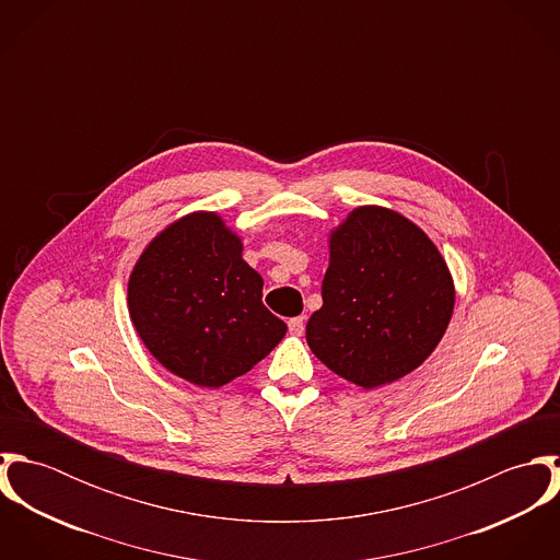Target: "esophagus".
Returning a JSON list of instances; mask_svg holds the SVG:
<instances>
[{
    "label": "esophagus",
    "instance_id": "obj_1",
    "mask_svg": "<svg viewBox=\"0 0 560 560\" xmlns=\"http://www.w3.org/2000/svg\"><path fill=\"white\" fill-rule=\"evenodd\" d=\"M289 331L293 336H302L304 334V317H295V319L289 320Z\"/></svg>",
    "mask_w": 560,
    "mask_h": 560
}]
</instances>
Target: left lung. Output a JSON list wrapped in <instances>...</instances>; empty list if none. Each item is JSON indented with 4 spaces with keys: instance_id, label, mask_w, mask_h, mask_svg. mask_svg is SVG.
<instances>
[{
    "instance_id": "1",
    "label": "left lung",
    "mask_w": 560,
    "mask_h": 560,
    "mask_svg": "<svg viewBox=\"0 0 560 560\" xmlns=\"http://www.w3.org/2000/svg\"><path fill=\"white\" fill-rule=\"evenodd\" d=\"M320 298L306 325L311 351L342 380L373 390L433 353L453 317L455 284L422 229L366 205L329 233Z\"/></svg>"
}]
</instances>
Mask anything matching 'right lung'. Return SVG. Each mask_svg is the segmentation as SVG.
<instances>
[{"label": "right lung", "instance_id": "right-lung-1", "mask_svg": "<svg viewBox=\"0 0 560 560\" xmlns=\"http://www.w3.org/2000/svg\"><path fill=\"white\" fill-rule=\"evenodd\" d=\"M129 317L163 369L220 388L245 375L287 334L262 306V278L241 237L213 211H194L140 254L127 289Z\"/></svg>", "mask_w": 560, "mask_h": 560}]
</instances>
